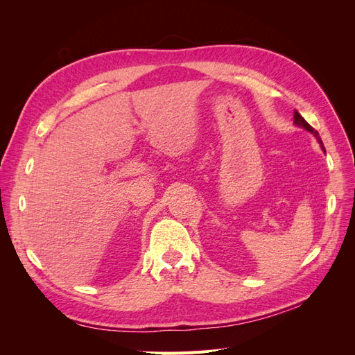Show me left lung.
<instances>
[{
  "label": "left lung",
  "instance_id": "obj_1",
  "mask_svg": "<svg viewBox=\"0 0 355 355\" xmlns=\"http://www.w3.org/2000/svg\"><path fill=\"white\" fill-rule=\"evenodd\" d=\"M293 121H295V124H296V125H299V127H304L305 130H308L309 133H313V135L315 136L317 141H318V144L323 145V142H321V137H320L318 132H317V130H314V128L311 127V125H309V124H308V123L304 120L302 115H300L297 111H295V115H293ZM323 149H324V148H323Z\"/></svg>",
  "mask_w": 355,
  "mask_h": 355
}]
</instances>
